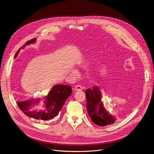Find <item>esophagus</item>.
<instances>
[{
	"mask_svg": "<svg viewBox=\"0 0 154 154\" xmlns=\"http://www.w3.org/2000/svg\"><path fill=\"white\" fill-rule=\"evenodd\" d=\"M82 89H83V87L80 85H77V86H75V91H82Z\"/></svg>",
	"mask_w": 154,
	"mask_h": 154,
	"instance_id": "1",
	"label": "esophagus"
}]
</instances>
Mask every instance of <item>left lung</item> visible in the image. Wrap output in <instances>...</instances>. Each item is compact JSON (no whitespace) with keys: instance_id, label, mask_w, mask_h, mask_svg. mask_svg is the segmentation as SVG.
Here are the masks:
<instances>
[{"instance_id":"obj_1","label":"left lung","mask_w":154,"mask_h":154,"mask_svg":"<svg viewBox=\"0 0 154 154\" xmlns=\"http://www.w3.org/2000/svg\"><path fill=\"white\" fill-rule=\"evenodd\" d=\"M85 93L88 112L93 123L99 126H105L116 123V116L110 114L104 107L99 87L94 86L92 89H88Z\"/></svg>"}]
</instances>
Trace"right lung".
<instances>
[{
	"label": "right lung",
	"instance_id": "obj_1",
	"mask_svg": "<svg viewBox=\"0 0 154 154\" xmlns=\"http://www.w3.org/2000/svg\"><path fill=\"white\" fill-rule=\"evenodd\" d=\"M35 41L36 38L31 39L27 42L23 48L35 43ZM22 47L17 52L15 58L17 57ZM71 87L68 85H57L52 88L48 95L44 98H31L24 101H17V103L20 109L27 116L39 120H49L58 115L65 102L71 94ZM43 99H44V101L45 103L43 109L38 111L31 110L32 106L36 105L38 101Z\"/></svg>",
	"mask_w": 154,
	"mask_h": 154
}]
</instances>
